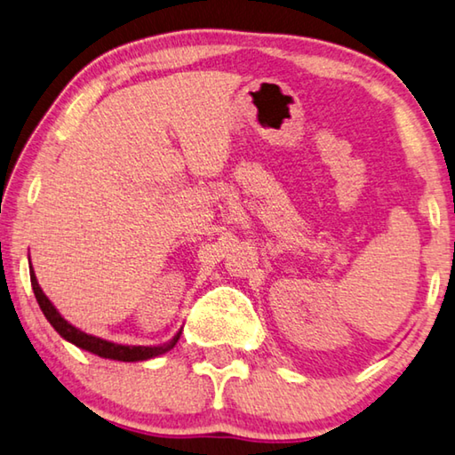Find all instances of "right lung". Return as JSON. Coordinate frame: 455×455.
<instances>
[{
	"instance_id": "1",
	"label": "right lung",
	"mask_w": 455,
	"mask_h": 455,
	"mask_svg": "<svg viewBox=\"0 0 455 455\" xmlns=\"http://www.w3.org/2000/svg\"><path fill=\"white\" fill-rule=\"evenodd\" d=\"M29 270H32V266H29ZM29 280H32V288H34V294H36V300H38L40 308L44 312V316L48 318V323L54 326L56 332L60 337L66 339L72 345H76L80 348H84V351L92 353V355H99L102 359H113V361H124V363H135V361H147V359H153V356H159L163 353H169L171 348L177 345L179 337H181V332H177L173 339L165 345H159V347H129V345H115V342H108V340H102L99 337H92V334H86L78 331L76 326H72L68 320H64L60 316V312L52 307V302L48 300V296L42 292V288L38 284V280H36V274L34 270L29 272Z\"/></svg>"
}]
</instances>
